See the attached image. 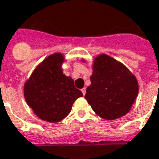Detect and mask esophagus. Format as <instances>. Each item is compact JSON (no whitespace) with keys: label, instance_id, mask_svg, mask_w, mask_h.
Wrapping results in <instances>:
<instances>
[{"label":"esophagus","instance_id":"1","mask_svg":"<svg viewBox=\"0 0 159 159\" xmlns=\"http://www.w3.org/2000/svg\"><path fill=\"white\" fill-rule=\"evenodd\" d=\"M82 93H83V95L86 94V88H83V89H82Z\"/></svg>","mask_w":159,"mask_h":159}]
</instances>
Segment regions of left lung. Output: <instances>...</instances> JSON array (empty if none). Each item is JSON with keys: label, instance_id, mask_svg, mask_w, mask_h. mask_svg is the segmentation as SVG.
<instances>
[{"label": "left lung", "instance_id": "8db88e82", "mask_svg": "<svg viewBox=\"0 0 159 159\" xmlns=\"http://www.w3.org/2000/svg\"><path fill=\"white\" fill-rule=\"evenodd\" d=\"M90 80L85 98L98 116L113 120L130 111L139 85L135 75L121 62L106 54L98 55L93 61Z\"/></svg>", "mask_w": 159, "mask_h": 159}]
</instances>
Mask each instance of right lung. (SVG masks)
Here are the masks:
<instances>
[{
	"label": "right lung",
	"instance_id": "right-lung-1",
	"mask_svg": "<svg viewBox=\"0 0 159 159\" xmlns=\"http://www.w3.org/2000/svg\"><path fill=\"white\" fill-rule=\"evenodd\" d=\"M66 59L54 53L38 65L24 83L25 100L41 120L57 123L70 114L74 102L83 93L74 86V80L63 74Z\"/></svg>",
	"mask_w": 159,
	"mask_h": 159
}]
</instances>
